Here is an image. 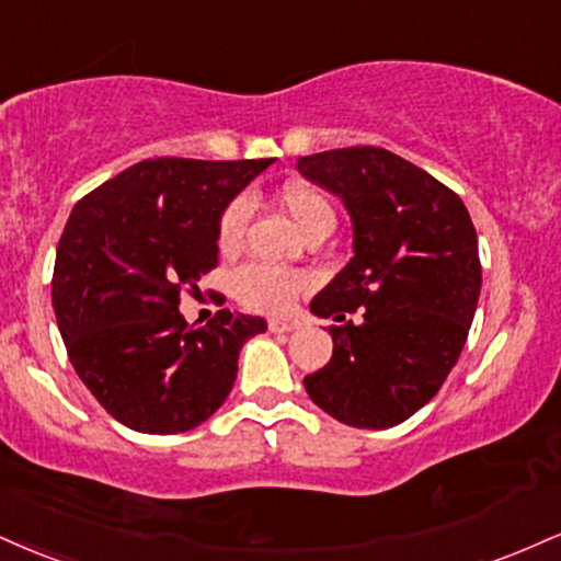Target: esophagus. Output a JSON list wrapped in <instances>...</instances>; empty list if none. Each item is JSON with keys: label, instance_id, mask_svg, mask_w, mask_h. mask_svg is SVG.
Listing matches in <instances>:
<instances>
[{"label": "esophagus", "instance_id": "esophagus-1", "mask_svg": "<svg viewBox=\"0 0 561 561\" xmlns=\"http://www.w3.org/2000/svg\"><path fill=\"white\" fill-rule=\"evenodd\" d=\"M298 329V323L289 321V319H272L268 321V332L272 334H287V332H295Z\"/></svg>", "mask_w": 561, "mask_h": 561}]
</instances>
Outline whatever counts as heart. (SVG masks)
<instances>
[{
  "mask_svg": "<svg viewBox=\"0 0 561 561\" xmlns=\"http://www.w3.org/2000/svg\"><path fill=\"white\" fill-rule=\"evenodd\" d=\"M274 204L279 206L282 214L289 216L295 227L300 229L302 238L313 234H329L336 225L334 206L319 187L306 185V182H289L279 187L274 195ZM248 219H251V204L248 198H234L219 216L216 227V245L221 253H234L245 238ZM308 287V279L300 272L289 268L263 266V263H251V266L238 268L232 279V293L240 306L259 313H287L302 289Z\"/></svg>",
  "mask_w": 561,
  "mask_h": 561,
  "instance_id": "heart-1",
  "label": "heart"
}]
</instances>
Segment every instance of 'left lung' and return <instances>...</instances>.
Instances as JSON below:
<instances>
[{
  "mask_svg": "<svg viewBox=\"0 0 561 561\" xmlns=\"http://www.w3.org/2000/svg\"><path fill=\"white\" fill-rule=\"evenodd\" d=\"M298 170L340 195L355 253L310 300L340 323L332 360L302 383L340 423L391 428L434 400L462 353L481 295L476 227L460 195L387 148H334Z\"/></svg>",
  "mask_w": 561,
  "mask_h": 561,
  "instance_id": "1",
  "label": "left lung"
}]
</instances>
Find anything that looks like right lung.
Listing matches in <instances>:
<instances>
[{
	"label": "right lung",
	"mask_w": 561,
	"mask_h": 561,
	"mask_svg": "<svg viewBox=\"0 0 561 561\" xmlns=\"http://www.w3.org/2000/svg\"><path fill=\"white\" fill-rule=\"evenodd\" d=\"M272 159H146L80 198L57 245L51 306L67 355L101 408L140 434L211 417L261 316L187 327L180 293L219 263V216Z\"/></svg>",
	"instance_id": "obj_1"
}]
</instances>
